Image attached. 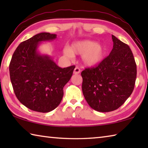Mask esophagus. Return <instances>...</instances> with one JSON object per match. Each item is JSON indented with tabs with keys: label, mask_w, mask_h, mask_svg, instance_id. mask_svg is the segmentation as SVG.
I'll return each mask as SVG.
<instances>
[{
	"label": "esophagus",
	"mask_w": 148,
	"mask_h": 148,
	"mask_svg": "<svg viewBox=\"0 0 148 148\" xmlns=\"http://www.w3.org/2000/svg\"><path fill=\"white\" fill-rule=\"evenodd\" d=\"M80 72H81V70H80V69L78 68V67H77V66H76V68H75L74 70V74H79Z\"/></svg>",
	"instance_id": "34e87169"
}]
</instances>
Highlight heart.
<instances>
[{"label":"heart","instance_id":"heart-1","mask_svg":"<svg viewBox=\"0 0 148 148\" xmlns=\"http://www.w3.org/2000/svg\"><path fill=\"white\" fill-rule=\"evenodd\" d=\"M64 53L69 58L73 57L74 54L82 55V63L87 66H93L103 60L106 48L101 44L85 40L75 42L70 47H66L64 49Z\"/></svg>","mask_w":148,"mask_h":148}]
</instances>
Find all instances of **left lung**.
I'll return each instance as SVG.
<instances>
[{"mask_svg":"<svg viewBox=\"0 0 148 148\" xmlns=\"http://www.w3.org/2000/svg\"><path fill=\"white\" fill-rule=\"evenodd\" d=\"M113 49L96 67L85 69L82 91L88 104L100 112L116 110L134 90L136 64L128 45L112 35Z\"/></svg>","mask_w":148,"mask_h":148,"instance_id":"1","label":"left lung"}]
</instances>
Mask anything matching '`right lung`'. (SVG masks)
I'll return each mask as SVG.
<instances>
[{
    "mask_svg": "<svg viewBox=\"0 0 148 148\" xmlns=\"http://www.w3.org/2000/svg\"><path fill=\"white\" fill-rule=\"evenodd\" d=\"M57 35L37 34L21 42L12 56L10 76L16 97L33 111L46 113L59 106L63 97V87L75 68L62 69L48 56L37 51L40 42L52 40Z\"/></svg>",
    "mask_w": 148,
    "mask_h": 148,
    "instance_id": "add662e5",
    "label": "right lung"
}]
</instances>
